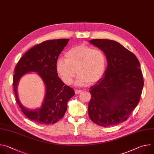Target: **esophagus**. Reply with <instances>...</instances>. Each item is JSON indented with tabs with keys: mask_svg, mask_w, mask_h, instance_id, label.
<instances>
[{
	"mask_svg": "<svg viewBox=\"0 0 154 154\" xmlns=\"http://www.w3.org/2000/svg\"><path fill=\"white\" fill-rule=\"evenodd\" d=\"M82 90H75V94H79L80 93H82Z\"/></svg>",
	"mask_w": 154,
	"mask_h": 154,
	"instance_id": "esophagus-1",
	"label": "esophagus"
}]
</instances>
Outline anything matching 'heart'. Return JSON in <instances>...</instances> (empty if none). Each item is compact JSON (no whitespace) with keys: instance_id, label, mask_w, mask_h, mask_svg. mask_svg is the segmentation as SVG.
<instances>
[{"instance_id":"b5f03b06","label":"heart","mask_w":154,"mask_h":154,"mask_svg":"<svg viewBox=\"0 0 154 154\" xmlns=\"http://www.w3.org/2000/svg\"><path fill=\"white\" fill-rule=\"evenodd\" d=\"M66 59L60 58L56 68L62 81L71 85L76 74L75 83L85 86L99 81L106 71V60L104 52L99 49L80 45L70 49L65 54Z\"/></svg>"}]
</instances>
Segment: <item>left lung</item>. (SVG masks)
Listing matches in <instances>:
<instances>
[{
	"label": "left lung",
	"mask_w": 154,
	"mask_h": 154,
	"mask_svg": "<svg viewBox=\"0 0 154 154\" xmlns=\"http://www.w3.org/2000/svg\"><path fill=\"white\" fill-rule=\"evenodd\" d=\"M89 42L104 52L108 63L104 75L89 91L90 118L102 127L118 124L128 119L140 102L144 85L140 62L115 41L93 39Z\"/></svg>",
	"instance_id": "8db88e82"
}]
</instances>
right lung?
<instances>
[{"mask_svg": "<svg viewBox=\"0 0 154 154\" xmlns=\"http://www.w3.org/2000/svg\"><path fill=\"white\" fill-rule=\"evenodd\" d=\"M69 39L48 40L35 46L21 57L17 63L13 77L16 101L29 119L40 124H55L64 115L68 102L74 91L65 85L58 76L56 63L58 56L67 45ZM30 72H37L43 80L46 94L42 107L30 110L20 102L17 88L20 79Z\"/></svg>", "mask_w": 154, "mask_h": 154, "instance_id": "add662e5", "label": "right lung"}]
</instances>
